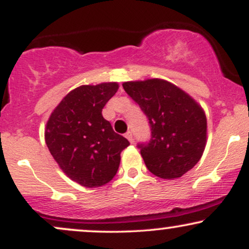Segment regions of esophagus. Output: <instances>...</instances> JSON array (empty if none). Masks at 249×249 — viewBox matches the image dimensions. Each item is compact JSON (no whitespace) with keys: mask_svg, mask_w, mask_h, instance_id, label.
Instances as JSON below:
<instances>
[{"mask_svg":"<svg viewBox=\"0 0 249 249\" xmlns=\"http://www.w3.org/2000/svg\"><path fill=\"white\" fill-rule=\"evenodd\" d=\"M125 137H126L128 142H133V134H132V132H131V131H127V132L125 133Z\"/></svg>","mask_w":249,"mask_h":249,"instance_id":"34e87169","label":"esophagus"}]
</instances>
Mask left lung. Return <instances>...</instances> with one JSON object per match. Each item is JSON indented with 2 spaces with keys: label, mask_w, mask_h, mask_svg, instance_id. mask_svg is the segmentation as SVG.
<instances>
[{
  "label": "left lung",
  "mask_w": 249,
  "mask_h": 249,
  "mask_svg": "<svg viewBox=\"0 0 249 249\" xmlns=\"http://www.w3.org/2000/svg\"><path fill=\"white\" fill-rule=\"evenodd\" d=\"M123 88L148 119L150 142L138 144L148 171L170 180L196 166L207 138L206 116L198 103L164 79L125 82Z\"/></svg>",
  "instance_id": "1"
}]
</instances>
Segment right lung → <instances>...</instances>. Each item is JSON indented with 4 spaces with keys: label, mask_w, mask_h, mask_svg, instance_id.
Here are the masks:
<instances>
[{
    "label": "right lung",
    "mask_w": 249,
    "mask_h": 249,
    "mask_svg": "<svg viewBox=\"0 0 249 249\" xmlns=\"http://www.w3.org/2000/svg\"><path fill=\"white\" fill-rule=\"evenodd\" d=\"M118 84L82 85L70 91L51 113L45 142L58 166L84 187H99L118 171L121 153L130 145L102 115Z\"/></svg>",
    "instance_id": "1"
}]
</instances>
